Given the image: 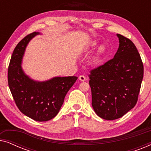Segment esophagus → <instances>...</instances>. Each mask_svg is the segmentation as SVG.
<instances>
[{"label":"esophagus","instance_id":"1","mask_svg":"<svg viewBox=\"0 0 151 151\" xmlns=\"http://www.w3.org/2000/svg\"><path fill=\"white\" fill-rule=\"evenodd\" d=\"M79 80H80V81H86V77L85 76H82V75H81V76H79Z\"/></svg>","mask_w":151,"mask_h":151}]
</instances>
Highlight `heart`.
I'll list each match as a JSON object with an SVG mask.
<instances>
[{
  "mask_svg": "<svg viewBox=\"0 0 151 151\" xmlns=\"http://www.w3.org/2000/svg\"><path fill=\"white\" fill-rule=\"evenodd\" d=\"M96 45V42H93L92 44V46L93 47H95ZM104 51H105V49H104V47H100V49H99V53H103L104 52Z\"/></svg>",
  "mask_w": 151,
  "mask_h": 151,
  "instance_id": "1",
  "label": "heart"
}]
</instances>
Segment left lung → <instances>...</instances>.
<instances>
[{"label": "left lung", "instance_id": "obj_1", "mask_svg": "<svg viewBox=\"0 0 151 151\" xmlns=\"http://www.w3.org/2000/svg\"><path fill=\"white\" fill-rule=\"evenodd\" d=\"M119 45L113 58L90 71L92 106L99 117L113 120L137 104L144 66L134 43L117 34Z\"/></svg>", "mask_w": 151, "mask_h": 151}]
</instances>
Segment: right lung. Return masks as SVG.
I'll return each instance as SVG.
<instances>
[{"instance_id": "obj_1", "label": "right lung", "mask_w": 151, "mask_h": 151, "mask_svg": "<svg viewBox=\"0 0 151 151\" xmlns=\"http://www.w3.org/2000/svg\"><path fill=\"white\" fill-rule=\"evenodd\" d=\"M39 34L33 32L18 42L8 67V85L16 106L24 115L38 122L53 118L60 109L66 94L78 77H55L45 82H36L22 71L21 62L27 45Z\"/></svg>"}]
</instances>
